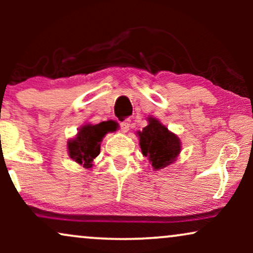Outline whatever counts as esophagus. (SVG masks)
Segmentation results:
<instances>
[{
	"instance_id": "34e87169",
	"label": "esophagus",
	"mask_w": 253,
	"mask_h": 253,
	"mask_svg": "<svg viewBox=\"0 0 253 253\" xmlns=\"http://www.w3.org/2000/svg\"><path fill=\"white\" fill-rule=\"evenodd\" d=\"M120 127H121V129H123L124 133L128 132V129H129V127H130V121L129 120H125L124 123L120 124Z\"/></svg>"
}]
</instances>
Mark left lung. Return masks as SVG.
<instances>
[{"label":"left lung","mask_w":253,"mask_h":253,"mask_svg":"<svg viewBox=\"0 0 253 253\" xmlns=\"http://www.w3.org/2000/svg\"><path fill=\"white\" fill-rule=\"evenodd\" d=\"M141 153L149 159L153 171L169 167L182 150V143L175 133L168 129L158 119L147 117V126L138 130Z\"/></svg>","instance_id":"obj_1"}]
</instances>
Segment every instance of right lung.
<instances>
[{
	"label": "right lung",
	"instance_id": "1",
	"mask_svg": "<svg viewBox=\"0 0 253 253\" xmlns=\"http://www.w3.org/2000/svg\"><path fill=\"white\" fill-rule=\"evenodd\" d=\"M117 130L112 123H103L92 125L84 124L77 134L68 140V153L74 162L82 165L85 169L92 168L94 159L100 155L101 143L104 135L109 132Z\"/></svg>",
	"mask_w": 253,
	"mask_h": 253
}]
</instances>
